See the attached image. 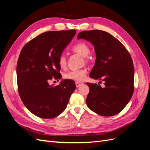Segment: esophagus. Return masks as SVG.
Listing matches in <instances>:
<instances>
[{
	"instance_id": "obj_1",
	"label": "esophagus",
	"mask_w": 150,
	"mask_h": 150,
	"mask_svg": "<svg viewBox=\"0 0 150 150\" xmlns=\"http://www.w3.org/2000/svg\"><path fill=\"white\" fill-rule=\"evenodd\" d=\"M75 83H76V87H77V88L79 87V86H80L81 85H82V84H83V83H81V82H79V81H76Z\"/></svg>"
}]
</instances>
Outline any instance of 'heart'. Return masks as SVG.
I'll return each instance as SVG.
<instances>
[{"label": "heart", "instance_id": "obj_1", "mask_svg": "<svg viewBox=\"0 0 150 150\" xmlns=\"http://www.w3.org/2000/svg\"><path fill=\"white\" fill-rule=\"evenodd\" d=\"M72 51L79 54V55L83 56L84 60L86 62H88L89 61V57L88 55L91 52V49L88 45L84 42H79L76 44L72 47ZM67 59L64 54H61L58 58V64L61 68H64L66 66ZM87 71L84 69L79 70L71 71L63 75L64 78L67 80L76 81H82L85 78Z\"/></svg>", "mask_w": 150, "mask_h": 150}]
</instances>
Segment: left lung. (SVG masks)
<instances>
[{
  "label": "left lung",
  "instance_id": "8db88e82",
  "mask_svg": "<svg viewBox=\"0 0 150 150\" xmlns=\"http://www.w3.org/2000/svg\"><path fill=\"white\" fill-rule=\"evenodd\" d=\"M78 39L93 44L96 59L89 76L104 84L102 88L99 84L86 83L89 88L86 98L88 108L103 116L118 114L134 92V69L129 52L120 40L103 30L81 32Z\"/></svg>",
  "mask_w": 150,
  "mask_h": 150
}]
</instances>
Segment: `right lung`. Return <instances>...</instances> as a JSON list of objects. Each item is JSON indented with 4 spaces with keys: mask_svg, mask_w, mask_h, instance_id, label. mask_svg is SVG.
I'll list each match as a JSON object with an SVG mask.
<instances>
[{
    "mask_svg": "<svg viewBox=\"0 0 150 150\" xmlns=\"http://www.w3.org/2000/svg\"><path fill=\"white\" fill-rule=\"evenodd\" d=\"M76 33L74 29L45 32L21 50L17 64L18 91L25 106L36 116L49 119L59 115L74 91L72 80L56 86L49 81L62 78L58 58Z\"/></svg>",
    "mask_w": 150,
    "mask_h": 150,
    "instance_id": "obj_1",
    "label": "right lung"
}]
</instances>
